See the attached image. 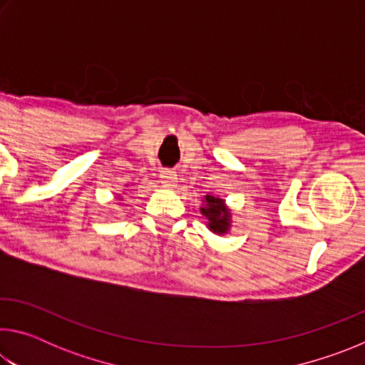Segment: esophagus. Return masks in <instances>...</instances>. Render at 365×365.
<instances>
[{"instance_id": "obj_1", "label": "esophagus", "mask_w": 365, "mask_h": 365, "mask_svg": "<svg viewBox=\"0 0 365 365\" xmlns=\"http://www.w3.org/2000/svg\"><path fill=\"white\" fill-rule=\"evenodd\" d=\"M160 183H163L165 188H174L177 185V174L170 169L160 170Z\"/></svg>"}]
</instances>
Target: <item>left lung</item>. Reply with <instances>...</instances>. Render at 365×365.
I'll return each instance as SVG.
<instances>
[{
    "label": "left lung",
    "instance_id": "8db88e82",
    "mask_svg": "<svg viewBox=\"0 0 365 365\" xmlns=\"http://www.w3.org/2000/svg\"><path fill=\"white\" fill-rule=\"evenodd\" d=\"M201 212L207 219L209 230L224 235L230 228V211L225 206V201L215 196H206L205 206L201 207Z\"/></svg>",
    "mask_w": 365,
    "mask_h": 365
}]
</instances>
